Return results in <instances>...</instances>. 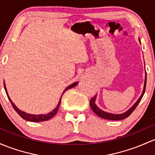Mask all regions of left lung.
<instances>
[{
	"label": "left lung",
	"mask_w": 155,
	"mask_h": 155,
	"mask_svg": "<svg viewBox=\"0 0 155 155\" xmlns=\"http://www.w3.org/2000/svg\"><path fill=\"white\" fill-rule=\"evenodd\" d=\"M139 41L140 43V40L139 38ZM146 71V69H145ZM146 75H145V82H144V86H143V90L142 94H141L140 97L138 98V100L134 103V104L129 109H128L127 111H125L124 113H121V114H113V113H109L107 111L102 110V109H100L99 107L96 105V98H97V95L94 96V97H92L90 100V107L92 109V111L97 114V116H99L100 117L104 118V119L106 120H123L125 118L128 117L129 115L133 112V111L135 109V108L137 107V105L139 104V103L140 102L141 99H142L143 96L145 91H146Z\"/></svg>",
	"instance_id": "left-lung-1"
}]
</instances>
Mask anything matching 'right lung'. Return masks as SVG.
Returning <instances> with one entry per match:
<instances>
[{"mask_svg":"<svg viewBox=\"0 0 155 155\" xmlns=\"http://www.w3.org/2000/svg\"><path fill=\"white\" fill-rule=\"evenodd\" d=\"M78 84V82H74V83H73V84H71V85H69V86H68V87H66V89H65V90L63 91L62 95H63V94H64V93L66 90H68V89H71V88L74 87V86H77ZM4 84L5 91H6V94H7V97H8V98H9V101H10L12 106H13V108H14L15 110L16 111V112H17L18 114H19V115L23 118V119L26 120H27V121H31V122H41V121H46V120H48L51 119V118H52L54 115H55L56 114H57L58 109H59L60 105H61V97H62V95H61V98H60V101H59V102H58L57 106H56V107L54 108V109H53L52 111H50V112L47 113V114H29V113H26V112H25V111H23L20 110V109H18L17 106H16L15 105L14 103H13L12 101V100L10 99V97H9V94H8L7 89H6V85H5V83L4 82Z\"/></svg>","mask_w":155,"mask_h":155,"instance_id":"right-lung-1","label":"right lung"}]
</instances>
